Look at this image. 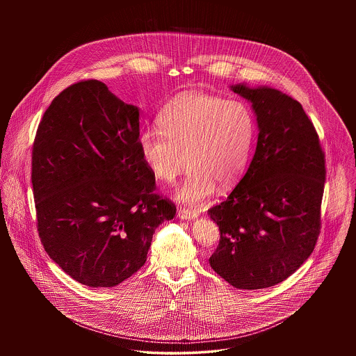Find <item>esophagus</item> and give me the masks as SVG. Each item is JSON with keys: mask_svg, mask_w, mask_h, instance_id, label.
Wrapping results in <instances>:
<instances>
[{"mask_svg": "<svg viewBox=\"0 0 356 356\" xmlns=\"http://www.w3.org/2000/svg\"><path fill=\"white\" fill-rule=\"evenodd\" d=\"M177 216L180 218V219H186V220H193V219H196L197 216H199V213L196 212V211H192V209H186V208H180L179 211H177Z\"/></svg>", "mask_w": 356, "mask_h": 356, "instance_id": "1", "label": "esophagus"}]
</instances>
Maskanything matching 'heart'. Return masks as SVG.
<instances>
[{
    "instance_id": "b5f03b06",
    "label": "heart",
    "mask_w": 356,
    "mask_h": 356,
    "mask_svg": "<svg viewBox=\"0 0 356 356\" xmlns=\"http://www.w3.org/2000/svg\"><path fill=\"white\" fill-rule=\"evenodd\" d=\"M160 131L138 136L143 159L153 175L172 184L192 167L176 192L180 202L197 205L219 186L232 189L248 167L256 124L243 102L205 93H183L170 100L159 116Z\"/></svg>"
}]
</instances>
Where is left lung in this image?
Masks as SVG:
<instances>
[{
    "label": "left lung",
    "instance_id": "8db88e82",
    "mask_svg": "<svg viewBox=\"0 0 356 356\" xmlns=\"http://www.w3.org/2000/svg\"><path fill=\"white\" fill-rule=\"evenodd\" d=\"M252 102V161L229 196L208 209L220 240L213 271L238 289L282 283L312 254L321 234L325 156L302 104L268 86H231Z\"/></svg>",
    "mask_w": 356,
    "mask_h": 356
}]
</instances>
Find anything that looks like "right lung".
Instances as JSON below:
<instances>
[{"instance_id": "add662e5", "label": "right lung", "mask_w": 356, "mask_h": 356, "mask_svg": "<svg viewBox=\"0 0 356 356\" xmlns=\"http://www.w3.org/2000/svg\"><path fill=\"white\" fill-rule=\"evenodd\" d=\"M138 136V109L97 80L64 89L38 124V236L51 260L88 287H115L138 271L154 229L176 215L175 204L154 193Z\"/></svg>"}]
</instances>
